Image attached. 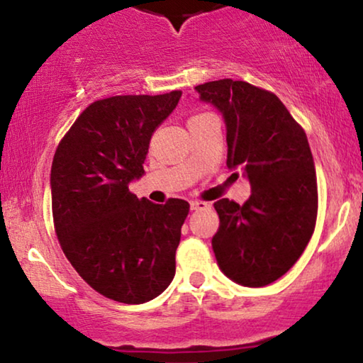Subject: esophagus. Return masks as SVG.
<instances>
[{"instance_id": "34e87169", "label": "esophagus", "mask_w": 363, "mask_h": 363, "mask_svg": "<svg viewBox=\"0 0 363 363\" xmlns=\"http://www.w3.org/2000/svg\"><path fill=\"white\" fill-rule=\"evenodd\" d=\"M190 208L191 211H198V210H205V208H208V203L206 201H191L190 203Z\"/></svg>"}]
</instances>
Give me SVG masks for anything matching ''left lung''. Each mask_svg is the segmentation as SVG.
I'll return each instance as SVG.
<instances>
[{"label":"left lung","mask_w":363,"mask_h":363,"mask_svg":"<svg viewBox=\"0 0 363 363\" xmlns=\"http://www.w3.org/2000/svg\"><path fill=\"white\" fill-rule=\"evenodd\" d=\"M195 89L225 117L226 165L245 172L252 191L245 205L215 203L216 261L238 284L267 286L296 264L315 228L317 177L306 132L266 89L233 79Z\"/></svg>","instance_id":"8db88e82"}]
</instances>
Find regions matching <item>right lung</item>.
<instances>
[{
	"mask_svg": "<svg viewBox=\"0 0 363 363\" xmlns=\"http://www.w3.org/2000/svg\"><path fill=\"white\" fill-rule=\"evenodd\" d=\"M182 91L92 102L54 153L52 220L79 276L108 299L143 304L175 276V252L190 205H155L128 190L143 173L150 138Z\"/></svg>",
	"mask_w": 363,
	"mask_h": 363,
	"instance_id": "1",
	"label": "right lung"
}]
</instances>
